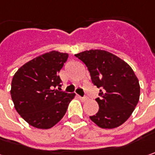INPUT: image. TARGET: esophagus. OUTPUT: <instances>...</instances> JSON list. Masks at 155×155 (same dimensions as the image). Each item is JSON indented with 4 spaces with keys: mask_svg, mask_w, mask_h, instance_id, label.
Segmentation results:
<instances>
[{
    "mask_svg": "<svg viewBox=\"0 0 155 155\" xmlns=\"http://www.w3.org/2000/svg\"><path fill=\"white\" fill-rule=\"evenodd\" d=\"M79 96V98L82 101H86L87 100V96H80V95H78Z\"/></svg>",
    "mask_w": 155,
    "mask_h": 155,
    "instance_id": "esophagus-1",
    "label": "esophagus"
}]
</instances>
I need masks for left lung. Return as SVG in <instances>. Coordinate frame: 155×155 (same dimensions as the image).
Segmentation results:
<instances>
[{"label":"left lung","instance_id":"8db88e82","mask_svg":"<svg viewBox=\"0 0 155 155\" xmlns=\"http://www.w3.org/2000/svg\"><path fill=\"white\" fill-rule=\"evenodd\" d=\"M90 73L91 80L100 88L99 111L90 116L101 128L117 127L130 117L140 98V84L131 67L109 52L84 51L75 54Z\"/></svg>","mask_w":155,"mask_h":155}]
</instances>
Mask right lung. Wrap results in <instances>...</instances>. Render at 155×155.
Segmentation results:
<instances>
[{
  "label": "right lung",
  "instance_id": "1",
  "mask_svg": "<svg viewBox=\"0 0 155 155\" xmlns=\"http://www.w3.org/2000/svg\"><path fill=\"white\" fill-rule=\"evenodd\" d=\"M68 57V54L51 51L29 61L15 74L11 97L18 114L31 126L48 129L65 115L75 94L61 89L58 73Z\"/></svg>",
  "mask_w": 155,
  "mask_h": 155
}]
</instances>
